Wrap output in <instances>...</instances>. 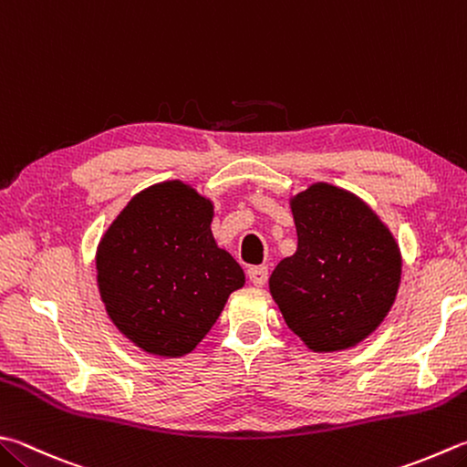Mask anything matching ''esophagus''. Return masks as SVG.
<instances>
[{
	"instance_id": "esophagus-1",
	"label": "esophagus",
	"mask_w": 467,
	"mask_h": 467,
	"mask_svg": "<svg viewBox=\"0 0 467 467\" xmlns=\"http://www.w3.org/2000/svg\"><path fill=\"white\" fill-rule=\"evenodd\" d=\"M248 278L254 286H264L268 280V268L264 266H254L248 270Z\"/></svg>"
}]
</instances>
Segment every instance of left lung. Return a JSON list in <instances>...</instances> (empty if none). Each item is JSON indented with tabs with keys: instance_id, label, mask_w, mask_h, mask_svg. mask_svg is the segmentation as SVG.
<instances>
[{
	"instance_id": "8db88e82",
	"label": "left lung",
	"mask_w": 467,
	"mask_h": 467,
	"mask_svg": "<svg viewBox=\"0 0 467 467\" xmlns=\"http://www.w3.org/2000/svg\"><path fill=\"white\" fill-rule=\"evenodd\" d=\"M296 252L270 275L288 329L317 354L358 346L389 315L399 293L397 240L362 199L329 182L290 197Z\"/></svg>"
}]
</instances>
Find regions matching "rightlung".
Here are the masks:
<instances>
[{
    "instance_id": "right-lung-1",
    "label": "right lung",
    "mask_w": 467,
    "mask_h": 467,
    "mask_svg": "<svg viewBox=\"0 0 467 467\" xmlns=\"http://www.w3.org/2000/svg\"><path fill=\"white\" fill-rule=\"evenodd\" d=\"M211 222V199L164 181L131 197L101 235L95 266L105 311L146 354H191L245 283Z\"/></svg>"
}]
</instances>
